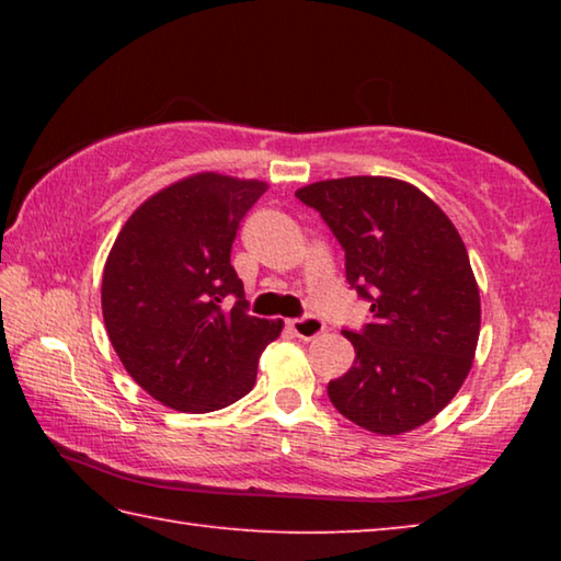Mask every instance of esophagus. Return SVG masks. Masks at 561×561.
<instances>
[{
	"label": "esophagus",
	"instance_id": "1",
	"mask_svg": "<svg viewBox=\"0 0 561 561\" xmlns=\"http://www.w3.org/2000/svg\"><path fill=\"white\" fill-rule=\"evenodd\" d=\"M289 329H291L294 334H297L299 339L311 341V339H317V336L324 334L327 324H324V321H321L319 317H301V319H291V321H289Z\"/></svg>",
	"mask_w": 561,
	"mask_h": 561
}]
</instances>
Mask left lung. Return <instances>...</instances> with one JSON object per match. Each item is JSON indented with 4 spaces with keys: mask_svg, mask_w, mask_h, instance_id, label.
Segmentation results:
<instances>
[{
    "mask_svg": "<svg viewBox=\"0 0 561 561\" xmlns=\"http://www.w3.org/2000/svg\"><path fill=\"white\" fill-rule=\"evenodd\" d=\"M297 197L321 213L346 252V279L371 301V319L344 334L356 358L329 381L351 423L378 435L415 431L468 378L480 336V289L462 237L405 180H319Z\"/></svg>",
    "mask_w": 561,
    "mask_h": 561,
    "instance_id": "obj_1",
    "label": "left lung"
}]
</instances>
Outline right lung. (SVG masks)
I'll list each match as a JSON object with an SVG mask.
<instances>
[{"label":"right lung","instance_id":"add662e5","mask_svg":"<svg viewBox=\"0 0 561 561\" xmlns=\"http://www.w3.org/2000/svg\"><path fill=\"white\" fill-rule=\"evenodd\" d=\"M264 193L262 180L187 175L150 195L111 247L101 282L108 339L133 381L173 411L240 401L264 346L282 334V319L247 314L230 264L240 220ZM227 296L238 299L232 308Z\"/></svg>","mask_w":561,"mask_h":561}]
</instances>
